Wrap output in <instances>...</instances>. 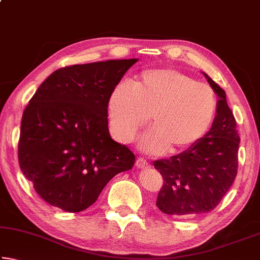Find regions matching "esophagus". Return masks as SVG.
Returning <instances> with one entry per match:
<instances>
[{
    "mask_svg": "<svg viewBox=\"0 0 260 260\" xmlns=\"http://www.w3.org/2000/svg\"><path fill=\"white\" fill-rule=\"evenodd\" d=\"M135 164L139 167V169H147V167H149V162L142 157H139L138 159H136Z\"/></svg>",
    "mask_w": 260,
    "mask_h": 260,
    "instance_id": "obj_1",
    "label": "esophagus"
}]
</instances>
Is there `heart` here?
<instances>
[{
    "instance_id": "b5f03b06",
    "label": "heart",
    "mask_w": 260,
    "mask_h": 260,
    "mask_svg": "<svg viewBox=\"0 0 260 260\" xmlns=\"http://www.w3.org/2000/svg\"><path fill=\"white\" fill-rule=\"evenodd\" d=\"M108 113L118 142H132L149 118L151 132L141 143L144 150L179 155L204 138L217 113V98L209 85L177 70H151L132 87L114 88Z\"/></svg>"
}]
</instances>
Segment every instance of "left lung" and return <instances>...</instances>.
Here are the masks:
<instances>
[{
    "label": "left lung",
    "instance_id": "1",
    "mask_svg": "<svg viewBox=\"0 0 260 260\" xmlns=\"http://www.w3.org/2000/svg\"><path fill=\"white\" fill-rule=\"evenodd\" d=\"M203 74L219 98L212 127L190 150L153 161L164 180L157 208L178 218L212 211L232 187L239 167L240 136L226 93Z\"/></svg>",
    "mask_w": 260,
    "mask_h": 260
}]
</instances>
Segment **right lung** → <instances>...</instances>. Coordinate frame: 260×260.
<instances>
[{
	"label": "right lung",
	"instance_id": "right-lung-1",
	"mask_svg": "<svg viewBox=\"0 0 260 260\" xmlns=\"http://www.w3.org/2000/svg\"><path fill=\"white\" fill-rule=\"evenodd\" d=\"M136 61L112 59L58 69L29 100L21 119L18 160L47 203L80 212L95 203L114 175L133 167L134 153L110 136L108 104Z\"/></svg>",
	"mask_w": 260,
	"mask_h": 260
}]
</instances>
